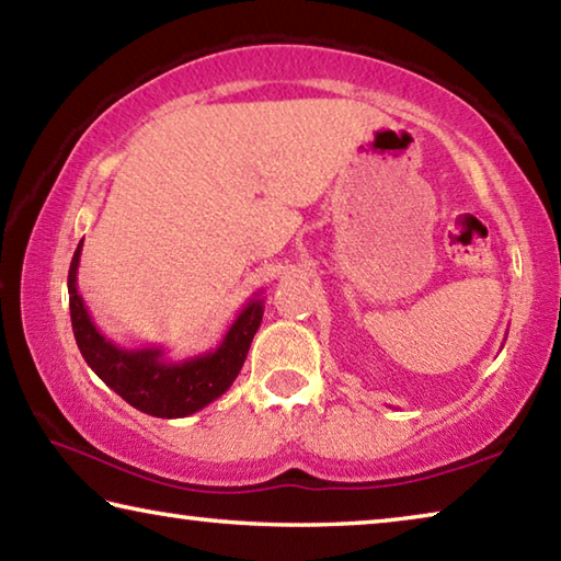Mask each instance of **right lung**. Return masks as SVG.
Returning <instances> with one entry per match:
<instances>
[{"label":"right lung","mask_w":561,"mask_h":561,"mask_svg":"<svg viewBox=\"0 0 561 561\" xmlns=\"http://www.w3.org/2000/svg\"><path fill=\"white\" fill-rule=\"evenodd\" d=\"M81 250L83 240L76 247L69 270V309L76 344L91 371L123 401L156 417H185L217 401L240 374L262 324L264 299L260 291L240 309L217 348L205 354L170 358L160 346L126 348L101 334L83 304L79 294Z\"/></svg>","instance_id":"add662e5"}]
</instances>
